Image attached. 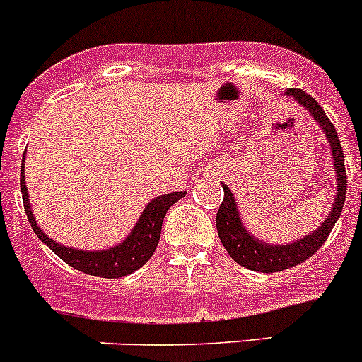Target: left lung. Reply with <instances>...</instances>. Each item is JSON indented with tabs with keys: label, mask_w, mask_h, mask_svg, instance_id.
<instances>
[{
	"label": "left lung",
	"mask_w": 362,
	"mask_h": 362,
	"mask_svg": "<svg viewBox=\"0 0 362 362\" xmlns=\"http://www.w3.org/2000/svg\"><path fill=\"white\" fill-rule=\"evenodd\" d=\"M286 94L292 95L299 105H303L312 114L313 119L321 124L322 132L326 134L328 143L332 146V156H334V166L335 174H337L339 188L334 201V209L328 214V219L315 232L306 235V238L299 239V241L292 243V245L272 246L264 245V243H259L257 239L252 238L250 233L246 232L245 226L241 225V219H239L238 206H235V199H233L232 192L228 190L226 185H223L225 197H223V203H221L216 216L217 233H219L221 243H223L228 255L235 263H239L245 268H250L254 272H263V274L288 270V268L297 267V264H300L308 257H312L325 245L326 239H328L332 228L335 226V221L339 219V216L343 212L344 201H346L348 177L346 168H344V153L330 117L326 116L321 105L312 95L306 94V92L299 90V88H290V90H286Z\"/></svg>",
	"instance_id": "1"
}]
</instances>
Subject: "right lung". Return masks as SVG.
Returning a JSON list of instances; mask_svg holds the SVG:
<instances>
[{
  "label": "right lung",
  "instance_id": "obj_1",
  "mask_svg": "<svg viewBox=\"0 0 362 362\" xmlns=\"http://www.w3.org/2000/svg\"><path fill=\"white\" fill-rule=\"evenodd\" d=\"M19 185H21L25 214H27L28 223H30L32 230H34L37 238L49 246L57 257L63 259L69 267L76 268L79 272H85L88 276L107 277V279H119V277L129 276V274L136 272L137 268H141L152 257L156 248H158L159 238H161V226L166 212H168L172 204L177 203L181 197H185V192H174V194L156 197V199H152L146 204L145 212H143L136 228L132 230V233L119 246H114L110 250L103 252H83L59 245V243L52 241V239L47 238L41 232V228L34 221V216H32L30 204H28L23 170H21V175H19Z\"/></svg>",
  "mask_w": 362,
  "mask_h": 362
}]
</instances>
